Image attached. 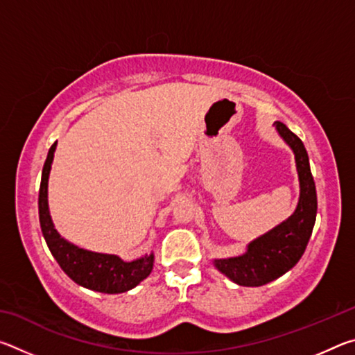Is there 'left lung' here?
<instances>
[{"instance_id":"8db88e82","label":"left lung","mask_w":355,"mask_h":355,"mask_svg":"<svg viewBox=\"0 0 355 355\" xmlns=\"http://www.w3.org/2000/svg\"><path fill=\"white\" fill-rule=\"evenodd\" d=\"M274 125L282 139L291 147L296 159L300 186L299 202L290 218L249 243L243 255L214 260V266L222 274L241 286L266 285L290 271L304 255L316 220V188L307 150L286 125L282 122Z\"/></svg>"}]
</instances>
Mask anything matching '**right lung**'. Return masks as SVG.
<instances>
[{
	"label": "right lung",
	"instance_id": "right-lung-1",
	"mask_svg": "<svg viewBox=\"0 0 355 355\" xmlns=\"http://www.w3.org/2000/svg\"><path fill=\"white\" fill-rule=\"evenodd\" d=\"M56 144H53L48 150L39 189V220L48 249L56 258L62 271L75 284L107 294L128 291L148 277L153 269L155 257L150 254L135 261H123L117 255L97 254L76 248L75 244L65 241L59 235L48 209V177H50Z\"/></svg>",
	"mask_w": 355,
	"mask_h": 355
}]
</instances>
